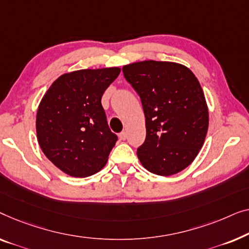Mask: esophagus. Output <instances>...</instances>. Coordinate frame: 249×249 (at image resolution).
I'll return each mask as SVG.
<instances>
[{"label": "esophagus", "mask_w": 249, "mask_h": 249, "mask_svg": "<svg viewBox=\"0 0 249 249\" xmlns=\"http://www.w3.org/2000/svg\"><path fill=\"white\" fill-rule=\"evenodd\" d=\"M118 136H120L121 140H126V138H127V134H126V132H121L120 134H118Z\"/></svg>", "instance_id": "34e87169"}]
</instances>
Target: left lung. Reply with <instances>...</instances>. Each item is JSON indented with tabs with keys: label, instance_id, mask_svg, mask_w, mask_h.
Returning a JSON list of instances; mask_svg holds the SVG:
<instances>
[{
	"label": "left lung",
	"instance_id": "left-lung-1",
	"mask_svg": "<svg viewBox=\"0 0 249 249\" xmlns=\"http://www.w3.org/2000/svg\"><path fill=\"white\" fill-rule=\"evenodd\" d=\"M145 116V141L138 149L142 166L171 176L190 166L204 143L209 111L194 73L174 62L143 61L123 66Z\"/></svg>",
	"mask_w": 249,
	"mask_h": 249
}]
</instances>
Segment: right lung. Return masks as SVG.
I'll list each match as a JSON object with an SVG mask.
<instances>
[{
	"instance_id": "add662e5",
	"label": "right lung",
	"mask_w": 249,
	"mask_h": 249,
	"mask_svg": "<svg viewBox=\"0 0 249 249\" xmlns=\"http://www.w3.org/2000/svg\"><path fill=\"white\" fill-rule=\"evenodd\" d=\"M120 72L105 68L65 73L44 94L37 110V140L63 173L88 177L106 164L117 135L107 124L101 97Z\"/></svg>"
}]
</instances>
